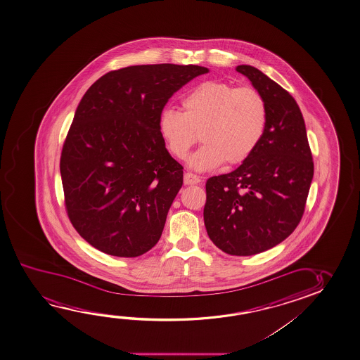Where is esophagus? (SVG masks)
I'll list each match as a JSON object with an SVG mask.
<instances>
[{
  "label": "esophagus",
  "mask_w": 360,
  "mask_h": 360,
  "mask_svg": "<svg viewBox=\"0 0 360 360\" xmlns=\"http://www.w3.org/2000/svg\"><path fill=\"white\" fill-rule=\"evenodd\" d=\"M200 183V178L197 174L193 173L187 172L184 174V184L187 186H193V184H198Z\"/></svg>",
  "instance_id": "1"
}]
</instances>
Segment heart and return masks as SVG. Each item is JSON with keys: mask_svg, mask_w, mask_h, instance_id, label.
I'll return each mask as SVG.
<instances>
[{"mask_svg": "<svg viewBox=\"0 0 360 360\" xmlns=\"http://www.w3.org/2000/svg\"><path fill=\"white\" fill-rule=\"evenodd\" d=\"M181 109L163 110L158 131L168 151L178 158L186 157L200 134L204 145L189 158V165L199 171L224 162L229 166L245 162L265 134L267 105L251 86L203 82L183 96Z\"/></svg>", "mask_w": 360, "mask_h": 360, "instance_id": "1", "label": "heart"}]
</instances>
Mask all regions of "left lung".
Masks as SVG:
<instances>
[{
  "mask_svg": "<svg viewBox=\"0 0 360 360\" xmlns=\"http://www.w3.org/2000/svg\"><path fill=\"white\" fill-rule=\"evenodd\" d=\"M236 72L265 99V134L241 166L207 181L204 224L220 250L250 256L276 246L297 228L314 165L296 100L259 69L238 65Z\"/></svg>",
  "mask_w": 360,
  "mask_h": 360,
  "instance_id": "1",
  "label": "left lung"
}]
</instances>
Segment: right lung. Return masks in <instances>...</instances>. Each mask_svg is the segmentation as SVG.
<instances>
[{
	"label": "right lung",
	"instance_id": "add662e5",
	"mask_svg": "<svg viewBox=\"0 0 360 360\" xmlns=\"http://www.w3.org/2000/svg\"><path fill=\"white\" fill-rule=\"evenodd\" d=\"M199 65L152 64L111 70L80 100L60 156L64 204L83 239L108 255L136 257L161 238L183 184L158 119Z\"/></svg>",
	"mask_w": 360,
	"mask_h": 360
}]
</instances>
